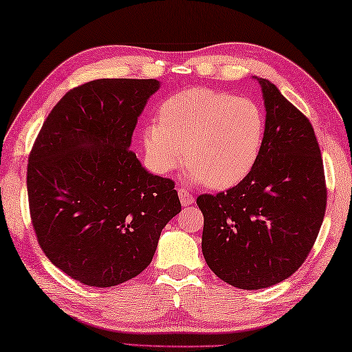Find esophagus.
<instances>
[{
  "mask_svg": "<svg viewBox=\"0 0 352 352\" xmlns=\"http://www.w3.org/2000/svg\"><path fill=\"white\" fill-rule=\"evenodd\" d=\"M178 197H180V201H182V206H189V204H192L195 201V198L192 197V194L189 192L188 189H178Z\"/></svg>",
  "mask_w": 352,
  "mask_h": 352,
  "instance_id": "1",
  "label": "esophagus"
}]
</instances>
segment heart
Segmentation results:
<instances>
[{"label":"heart","mask_w":352,"mask_h":352,"mask_svg":"<svg viewBox=\"0 0 352 352\" xmlns=\"http://www.w3.org/2000/svg\"><path fill=\"white\" fill-rule=\"evenodd\" d=\"M265 140V115L251 98L210 89H188L160 107V123L143 129L146 158L157 174L183 163L188 180L229 189L245 180Z\"/></svg>","instance_id":"heart-1"}]
</instances>
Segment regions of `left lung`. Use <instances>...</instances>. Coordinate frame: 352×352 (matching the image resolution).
Here are the masks:
<instances>
[{
    "label": "left lung",
    "instance_id": "obj_1",
    "mask_svg": "<svg viewBox=\"0 0 352 352\" xmlns=\"http://www.w3.org/2000/svg\"><path fill=\"white\" fill-rule=\"evenodd\" d=\"M265 140L237 186L197 204L201 251L217 277L240 289H265L291 277L308 257L327 209L323 160L309 120L274 82L258 76Z\"/></svg>",
    "mask_w": 352,
    "mask_h": 352
}]
</instances>
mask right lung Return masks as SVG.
<instances>
[{"mask_svg":"<svg viewBox=\"0 0 352 352\" xmlns=\"http://www.w3.org/2000/svg\"><path fill=\"white\" fill-rule=\"evenodd\" d=\"M158 80L101 78L69 91L44 121L28 164L30 217L46 257L80 283L109 287L151 265L180 212L174 182L129 151Z\"/></svg>","mask_w":352,"mask_h":352,"instance_id":"1","label":"right lung"}]
</instances>
